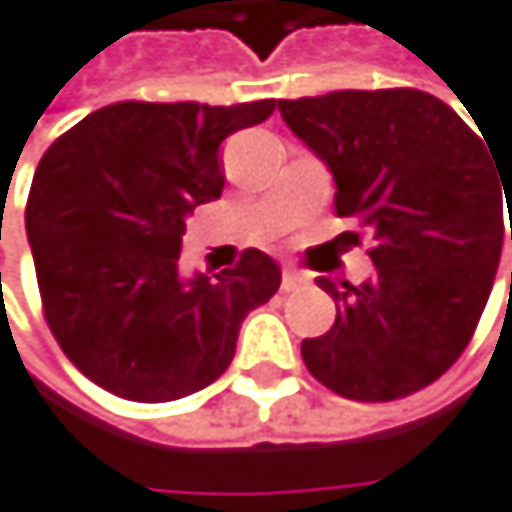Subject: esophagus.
I'll list each match as a JSON object with an SVG mask.
<instances>
[{"instance_id": "1", "label": "esophagus", "mask_w": 512, "mask_h": 512, "mask_svg": "<svg viewBox=\"0 0 512 512\" xmlns=\"http://www.w3.org/2000/svg\"><path fill=\"white\" fill-rule=\"evenodd\" d=\"M303 285H309V276H306V273H300V270H294V267H288V270L282 273V291H297V288H303Z\"/></svg>"}]
</instances>
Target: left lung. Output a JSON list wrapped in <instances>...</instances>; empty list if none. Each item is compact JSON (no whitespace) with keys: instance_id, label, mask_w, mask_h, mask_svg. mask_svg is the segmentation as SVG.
I'll return each mask as SVG.
<instances>
[{"instance_id":"left-lung-1","label":"left lung","mask_w":512,"mask_h":512,"mask_svg":"<svg viewBox=\"0 0 512 512\" xmlns=\"http://www.w3.org/2000/svg\"><path fill=\"white\" fill-rule=\"evenodd\" d=\"M279 112L331 169L337 215L376 239L364 285L315 279L337 321L303 340L309 373L352 400L431 385L477 331L501 261L510 181L486 136L413 87L279 99Z\"/></svg>"}]
</instances>
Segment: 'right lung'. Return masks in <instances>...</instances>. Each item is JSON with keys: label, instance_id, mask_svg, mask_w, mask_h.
Returning <instances> with one entry per match:
<instances>
[{"label": "right lung", "instance_id": "right-lung-1", "mask_svg": "<svg viewBox=\"0 0 512 512\" xmlns=\"http://www.w3.org/2000/svg\"><path fill=\"white\" fill-rule=\"evenodd\" d=\"M273 108L115 102L45 151L26 203L35 279L54 340L99 388L163 404L212 385L242 318L279 291L258 248L215 276L178 273L188 215L224 191L221 142Z\"/></svg>", "mask_w": 512, "mask_h": 512}]
</instances>
